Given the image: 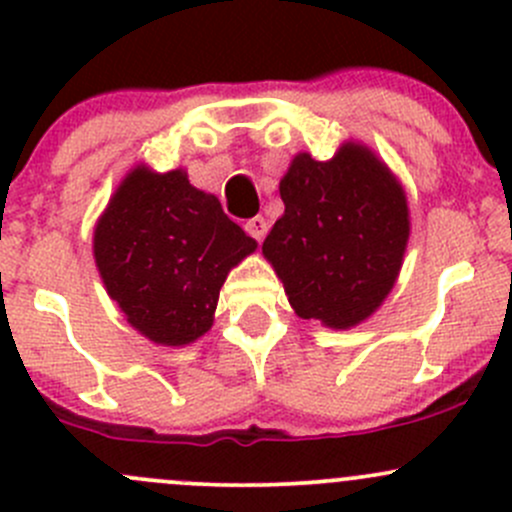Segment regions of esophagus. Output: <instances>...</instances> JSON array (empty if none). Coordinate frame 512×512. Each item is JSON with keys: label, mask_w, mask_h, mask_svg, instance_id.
I'll return each mask as SVG.
<instances>
[{"label": "esophagus", "mask_w": 512, "mask_h": 512, "mask_svg": "<svg viewBox=\"0 0 512 512\" xmlns=\"http://www.w3.org/2000/svg\"><path fill=\"white\" fill-rule=\"evenodd\" d=\"M245 230H247V235L255 237L257 242H262V240H265V235H267V220L262 218V215H255V218L247 220Z\"/></svg>", "instance_id": "34e87169"}]
</instances>
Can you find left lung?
<instances>
[{
    "mask_svg": "<svg viewBox=\"0 0 512 512\" xmlns=\"http://www.w3.org/2000/svg\"><path fill=\"white\" fill-rule=\"evenodd\" d=\"M285 215L262 255L302 319L352 329L384 304L409 245L406 190L369 146L344 141L334 158L297 153L280 180Z\"/></svg>",
    "mask_w": 512,
    "mask_h": 512,
    "instance_id": "8db88e82",
    "label": "left lung"
}]
</instances>
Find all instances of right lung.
Wrapping results in <instances>:
<instances>
[{"instance_id": "1", "label": "right lung", "mask_w": 512, "mask_h": 512, "mask_svg": "<svg viewBox=\"0 0 512 512\" xmlns=\"http://www.w3.org/2000/svg\"><path fill=\"white\" fill-rule=\"evenodd\" d=\"M257 242L183 168L138 163L94 227V260L108 297L148 342L185 347L213 327L220 287Z\"/></svg>"}]
</instances>
